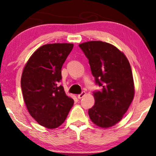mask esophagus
I'll return each mask as SVG.
<instances>
[{"mask_svg":"<svg viewBox=\"0 0 156 156\" xmlns=\"http://www.w3.org/2000/svg\"><path fill=\"white\" fill-rule=\"evenodd\" d=\"M85 94H86V92H85V91H82V92H81V94H78V96H77L78 99H82V98H83V97H84Z\"/></svg>","mask_w":156,"mask_h":156,"instance_id":"34e87169","label":"esophagus"}]
</instances>
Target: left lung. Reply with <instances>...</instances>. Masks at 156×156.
I'll return each instance as SVG.
<instances>
[{
    "instance_id": "8db88e82",
    "label": "left lung",
    "mask_w": 156,
    "mask_h": 156,
    "mask_svg": "<svg viewBox=\"0 0 156 156\" xmlns=\"http://www.w3.org/2000/svg\"><path fill=\"white\" fill-rule=\"evenodd\" d=\"M79 47L88 59L95 84L101 87L93 92L95 104L89 109V116L98 126H112L121 121L133 99L129 62L123 52L107 42L90 41Z\"/></svg>"
}]
</instances>
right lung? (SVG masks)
<instances>
[{
  "label": "right lung",
  "mask_w": 156,
  "mask_h": 156,
  "mask_svg": "<svg viewBox=\"0 0 156 156\" xmlns=\"http://www.w3.org/2000/svg\"><path fill=\"white\" fill-rule=\"evenodd\" d=\"M73 44H44L27 61L21 77L25 105L40 125L55 129L65 121L74 100L66 95L62 80V67Z\"/></svg>",
  "instance_id": "1"
}]
</instances>
